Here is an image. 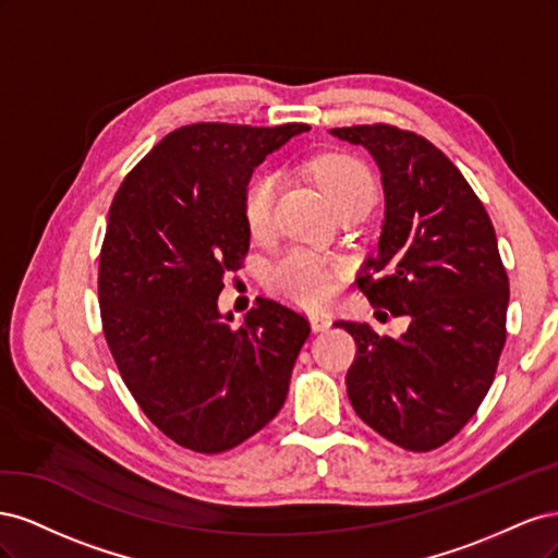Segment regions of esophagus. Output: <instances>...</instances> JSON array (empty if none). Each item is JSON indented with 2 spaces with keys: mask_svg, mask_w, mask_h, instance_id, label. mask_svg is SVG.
<instances>
[{
  "mask_svg": "<svg viewBox=\"0 0 558 558\" xmlns=\"http://www.w3.org/2000/svg\"><path fill=\"white\" fill-rule=\"evenodd\" d=\"M310 324L312 328L318 332V330H328L332 326V318L328 314H310Z\"/></svg>",
  "mask_w": 558,
  "mask_h": 558,
  "instance_id": "1",
  "label": "esophagus"
}]
</instances>
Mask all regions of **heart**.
Segmentation results:
<instances>
[{
    "mask_svg": "<svg viewBox=\"0 0 558 558\" xmlns=\"http://www.w3.org/2000/svg\"><path fill=\"white\" fill-rule=\"evenodd\" d=\"M314 177L320 189L328 195L332 207H340L342 202L363 195L375 193V181L369 177L365 167L347 156H326L314 165ZM281 185L279 172H260L253 177L246 185L244 193V218L251 232H265L272 226V211L275 199ZM267 281L272 286V291L279 295L289 298L295 305L302 307H316L320 302H326L332 281L330 269L318 256L310 251L293 248L269 267Z\"/></svg>",
    "mask_w": 558,
    "mask_h": 558,
    "instance_id": "obj_1",
    "label": "heart"
}]
</instances>
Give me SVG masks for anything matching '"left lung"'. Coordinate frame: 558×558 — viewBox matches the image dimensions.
Segmentation results:
<instances>
[{
  "label": "left lung",
  "instance_id": "left-lung-1",
  "mask_svg": "<svg viewBox=\"0 0 558 558\" xmlns=\"http://www.w3.org/2000/svg\"><path fill=\"white\" fill-rule=\"evenodd\" d=\"M363 146L381 172L384 221L361 291L393 316L400 337L337 320L356 340L347 393L386 440L430 451L477 412L505 347L510 283L484 205L453 162L428 140L393 125L335 128Z\"/></svg>",
  "mask_w": 558,
  "mask_h": 558
}]
</instances>
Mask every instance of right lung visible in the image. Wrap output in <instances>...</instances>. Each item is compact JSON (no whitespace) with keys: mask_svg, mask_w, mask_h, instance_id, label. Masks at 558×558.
I'll return each mask as SVG.
<instances>
[{"mask_svg":"<svg viewBox=\"0 0 558 558\" xmlns=\"http://www.w3.org/2000/svg\"><path fill=\"white\" fill-rule=\"evenodd\" d=\"M307 130L183 125L150 148L111 202L97 281L107 344L142 412L185 449L242 445L289 393L310 320L258 298L234 328L218 293L248 251L253 170Z\"/></svg>","mask_w":558,"mask_h":558,"instance_id":"right-lung-1","label":"right lung"}]
</instances>
